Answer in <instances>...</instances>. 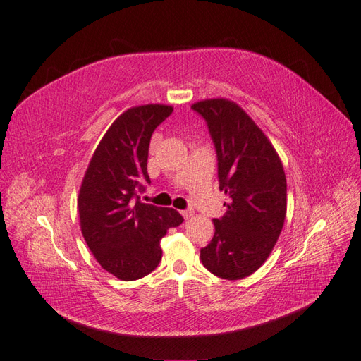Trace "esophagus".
I'll use <instances>...</instances> for the list:
<instances>
[{
  "instance_id": "34e87169",
  "label": "esophagus",
  "mask_w": 361,
  "mask_h": 361,
  "mask_svg": "<svg viewBox=\"0 0 361 361\" xmlns=\"http://www.w3.org/2000/svg\"><path fill=\"white\" fill-rule=\"evenodd\" d=\"M180 214L183 216V219H185V221H188V219L192 216V211L191 209H183V211H180Z\"/></svg>"
}]
</instances>
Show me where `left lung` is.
<instances>
[{
  "label": "left lung",
  "instance_id": "8db88e82",
  "mask_svg": "<svg viewBox=\"0 0 361 361\" xmlns=\"http://www.w3.org/2000/svg\"><path fill=\"white\" fill-rule=\"evenodd\" d=\"M207 121L217 153L219 188L230 196L214 219V237L200 260L214 276L239 280L256 272L274 248L286 217V176L267 135L225 98L191 105Z\"/></svg>",
  "mask_w": 361,
  "mask_h": 361
}]
</instances>
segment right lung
Listing matches in <instances>:
<instances>
[{"mask_svg":"<svg viewBox=\"0 0 361 361\" xmlns=\"http://www.w3.org/2000/svg\"><path fill=\"white\" fill-rule=\"evenodd\" d=\"M171 105L147 104L114 119L96 147L79 188V225L99 265L124 282L150 274L162 259L161 239L183 222L173 208L140 202L150 183L148 147Z\"/></svg>","mask_w":361,"mask_h":361,"instance_id":"right-lung-1","label":"right lung"}]
</instances>
